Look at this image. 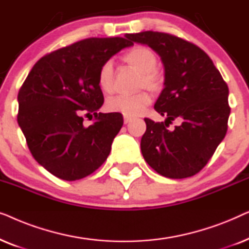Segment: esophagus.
I'll list each match as a JSON object with an SVG mask.
<instances>
[{
    "instance_id": "obj_1",
    "label": "esophagus",
    "mask_w": 249,
    "mask_h": 249,
    "mask_svg": "<svg viewBox=\"0 0 249 249\" xmlns=\"http://www.w3.org/2000/svg\"><path fill=\"white\" fill-rule=\"evenodd\" d=\"M124 124H129V122H130L132 119L130 117H124Z\"/></svg>"
}]
</instances>
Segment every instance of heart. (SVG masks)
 <instances>
[{
  "instance_id": "heart-1",
  "label": "heart",
  "mask_w": 249,
  "mask_h": 249,
  "mask_svg": "<svg viewBox=\"0 0 249 249\" xmlns=\"http://www.w3.org/2000/svg\"><path fill=\"white\" fill-rule=\"evenodd\" d=\"M124 61L132 69L142 73L141 87H147L156 90L161 85V78L156 72L158 56L151 49L146 46H135L124 55ZM98 86L104 93L110 94L113 90V66L105 62L101 67L97 76ZM152 97L146 91L132 96H115L107 101V108L113 113H120L124 117H136L151 104Z\"/></svg>"
}]
</instances>
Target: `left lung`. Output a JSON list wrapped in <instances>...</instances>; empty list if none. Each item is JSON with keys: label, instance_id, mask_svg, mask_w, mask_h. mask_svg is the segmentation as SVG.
<instances>
[{"label": "left lung", "instance_id": "1", "mask_svg": "<svg viewBox=\"0 0 249 249\" xmlns=\"http://www.w3.org/2000/svg\"><path fill=\"white\" fill-rule=\"evenodd\" d=\"M130 42L148 45L161 56L164 88L154 108L164 122L145 119L141 142L148 165L163 177L188 178L199 172L228 129L229 89L213 61L195 44L159 32L125 34ZM179 118L182 124L168 129Z\"/></svg>", "mask_w": 249, "mask_h": 249}]
</instances>
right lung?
Returning a JSON list of instances; mask_svg holds the SVG:
<instances>
[{"mask_svg":"<svg viewBox=\"0 0 249 249\" xmlns=\"http://www.w3.org/2000/svg\"><path fill=\"white\" fill-rule=\"evenodd\" d=\"M122 37L87 38L43 56L18 94V124L34 159L57 178L73 181L105 162L124 124L120 113H97L104 103L98 71L122 49ZM84 113L95 115L86 127Z\"/></svg>","mask_w":249,"mask_h":249,"instance_id":"obj_1","label":"right lung"}]
</instances>
